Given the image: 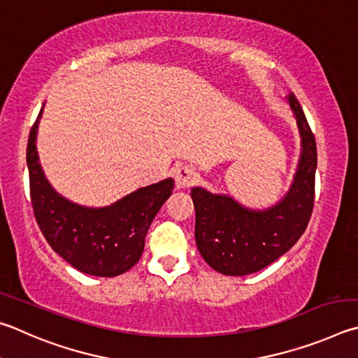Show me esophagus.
<instances>
[{
	"label": "esophagus",
	"mask_w": 358,
	"mask_h": 358,
	"mask_svg": "<svg viewBox=\"0 0 358 358\" xmlns=\"http://www.w3.org/2000/svg\"><path fill=\"white\" fill-rule=\"evenodd\" d=\"M174 179H176V185H178L179 189H185V187L192 185L193 180H195V169L189 165L180 166L178 168V171H176Z\"/></svg>",
	"instance_id": "obj_1"
}]
</instances>
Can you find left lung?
Here are the masks:
<instances>
[{
    "label": "left lung",
    "instance_id": "left-lung-1",
    "mask_svg": "<svg viewBox=\"0 0 358 358\" xmlns=\"http://www.w3.org/2000/svg\"><path fill=\"white\" fill-rule=\"evenodd\" d=\"M289 105L302 136V155L291 190L267 210H248L233 198L192 190L195 204V239L199 253L214 271L242 277L272 264L305 233L315 206L317 150L315 135L297 97Z\"/></svg>",
    "mask_w": 358,
    "mask_h": 358
}]
</instances>
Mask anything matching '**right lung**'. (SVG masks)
<instances>
[{"mask_svg":"<svg viewBox=\"0 0 358 358\" xmlns=\"http://www.w3.org/2000/svg\"><path fill=\"white\" fill-rule=\"evenodd\" d=\"M29 130L27 163L29 195L36 222L56 253L80 272L116 277L141 258L144 239L174 180L143 187L108 208L91 209L67 201L47 182L36 150L37 124Z\"/></svg>","mask_w":358,"mask_h":358,"instance_id":"add662e5","label":"right lung"}]
</instances>
